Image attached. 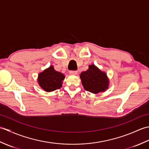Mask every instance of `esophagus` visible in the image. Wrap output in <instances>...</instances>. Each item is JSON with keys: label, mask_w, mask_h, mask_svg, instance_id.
Masks as SVG:
<instances>
[{"label": "esophagus", "mask_w": 149, "mask_h": 149, "mask_svg": "<svg viewBox=\"0 0 149 149\" xmlns=\"http://www.w3.org/2000/svg\"><path fill=\"white\" fill-rule=\"evenodd\" d=\"M70 74L72 75H77V71H70Z\"/></svg>", "instance_id": "34e87169"}]
</instances>
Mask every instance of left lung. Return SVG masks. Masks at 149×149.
<instances>
[{
	"label": "left lung",
	"mask_w": 149,
	"mask_h": 149,
	"mask_svg": "<svg viewBox=\"0 0 149 149\" xmlns=\"http://www.w3.org/2000/svg\"><path fill=\"white\" fill-rule=\"evenodd\" d=\"M80 78L84 90L92 93L104 92L109 88V80L106 72L93 64L89 65L86 71L81 73Z\"/></svg>",
	"instance_id": "8db88e82"
}]
</instances>
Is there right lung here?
I'll return each instance as SVG.
<instances>
[{
  "instance_id": "1",
  "label": "right lung",
  "mask_w": 149,
  "mask_h": 149,
  "mask_svg": "<svg viewBox=\"0 0 149 149\" xmlns=\"http://www.w3.org/2000/svg\"><path fill=\"white\" fill-rule=\"evenodd\" d=\"M65 77L64 74L56 71L54 66L51 65L43 72L39 73L38 83L44 91L51 92L62 87Z\"/></svg>"
}]
</instances>
